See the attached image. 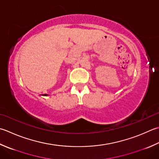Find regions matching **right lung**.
<instances>
[{"mask_svg":"<svg viewBox=\"0 0 159 159\" xmlns=\"http://www.w3.org/2000/svg\"><path fill=\"white\" fill-rule=\"evenodd\" d=\"M44 96H48V94H44Z\"/></svg>","mask_w":159,"mask_h":159,"instance_id":"1","label":"right lung"}]
</instances>
